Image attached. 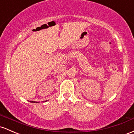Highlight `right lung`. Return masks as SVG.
I'll return each instance as SVG.
<instances>
[{
	"instance_id": "1",
	"label": "right lung",
	"mask_w": 134,
	"mask_h": 134,
	"mask_svg": "<svg viewBox=\"0 0 134 134\" xmlns=\"http://www.w3.org/2000/svg\"><path fill=\"white\" fill-rule=\"evenodd\" d=\"M30 102H32V103H39V102H36V101H30ZM45 102H46V101H45Z\"/></svg>"
}]
</instances>
